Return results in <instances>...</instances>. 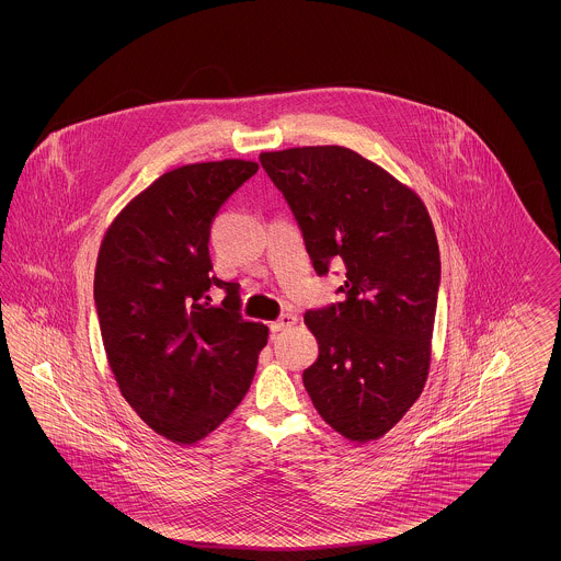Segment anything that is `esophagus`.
I'll return each instance as SVG.
<instances>
[{"mask_svg": "<svg viewBox=\"0 0 561 561\" xmlns=\"http://www.w3.org/2000/svg\"><path fill=\"white\" fill-rule=\"evenodd\" d=\"M294 323H296V316H294V313H284L279 320L271 323V330H273V332H282V330L293 328Z\"/></svg>", "mask_w": 561, "mask_h": 561, "instance_id": "esophagus-1", "label": "esophagus"}]
</instances>
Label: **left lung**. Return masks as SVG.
<instances>
[{"instance_id":"8db88e82","label":"left lung","mask_w":561,"mask_h":561,"mask_svg":"<svg viewBox=\"0 0 561 561\" xmlns=\"http://www.w3.org/2000/svg\"><path fill=\"white\" fill-rule=\"evenodd\" d=\"M318 275L345 267L343 302L305 313L320 357L302 382L321 419L351 442L400 423L427 380L442 279L427 208L412 188L347 147L261 153Z\"/></svg>"}]
</instances>
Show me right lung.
Returning <instances> with one entry per match:
<instances>
[{
	"label": "right lung",
	"mask_w": 561,
	"mask_h": 561,
	"mask_svg": "<svg viewBox=\"0 0 561 561\" xmlns=\"http://www.w3.org/2000/svg\"><path fill=\"white\" fill-rule=\"evenodd\" d=\"M256 170L243 160L170 170L101 243L94 305L108 366L134 412L181 446L238 408L267 345V325L243 320L240 284L213 275L208 250L214 216ZM214 285L226 290L220 306Z\"/></svg>",
	"instance_id": "add662e5"
}]
</instances>
